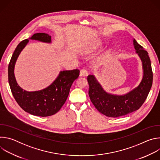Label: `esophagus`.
Here are the masks:
<instances>
[{"mask_svg":"<svg viewBox=\"0 0 160 160\" xmlns=\"http://www.w3.org/2000/svg\"><path fill=\"white\" fill-rule=\"evenodd\" d=\"M88 75V72L85 69H82L80 70V76L86 77Z\"/></svg>","mask_w":160,"mask_h":160,"instance_id":"34e87169","label":"esophagus"}]
</instances>
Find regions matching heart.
<instances>
[{
    "instance_id": "heart-1",
    "label": "heart",
    "mask_w": 160,
    "mask_h": 160,
    "mask_svg": "<svg viewBox=\"0 0 160 160\" xmlns=\"http://www.w3.org/2000/svg\"><path fill=\"white\" fill-rule=\"evenodd\" d=\"M102 45H103V43H102V40H95L91 44H90V45H87V46L85 47L84 48H83L81 51V52L83 54H92V53L96 52V51H98V49H99L100 48H101L102 47ZM109 53H110V49L109 48L105 49L104 51H103V52L96 59V61L98 63H101V62H104L108 57Z\"/></svg>"
}]
</instances>
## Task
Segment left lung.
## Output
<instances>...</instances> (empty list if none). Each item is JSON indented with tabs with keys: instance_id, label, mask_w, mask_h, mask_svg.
Returning <instances> with one entry per match:
<instances>
[{
	"instance_id": "1",
	"label": "left lung",
	"mask_w": 160,
	"mask_h": 160,
	"mask_svg": "<svg viewBox=\"0 0 160 160\" xmlns=\"http://www.w3.org/2000/svg\"><path fill=\"white\" fill-rule=\"evenodd\" d=\"M135 53L142 62V78L139 84L128 92L118 95L106 92L94 75L87 77L88 96L96 108L108 117L124 116L140 108L146 99L152 83L151 61L147 51L133 39Z\"/></svg>"
}]
</instances>
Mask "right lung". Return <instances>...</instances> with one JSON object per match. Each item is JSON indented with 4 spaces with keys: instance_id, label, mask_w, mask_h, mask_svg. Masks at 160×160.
<instances>
[{
    "instance_id": "1",
    "label": "right lung",
    "mask_w": 160,
    "mask_h": 160,
    "mask_svg": "<svg viewBox=\"0 0 160 160\" xmlns=\"http://www.w3.org/2000/svg\"><path fill=\"white\" fill-rule=\"evenodd\" d=\"M29 40L51 43V37L47 33H37L28 39L21 41L16 47L8 66V80L12 94L25 111L39 117H48L56 114L64 104L70 89L79 77L78 70L60 71L56 78L49 86L40 90L27 91L17 83L14 75V68L18 58L26 47Z\"/></svg>"
}]
</instances>
